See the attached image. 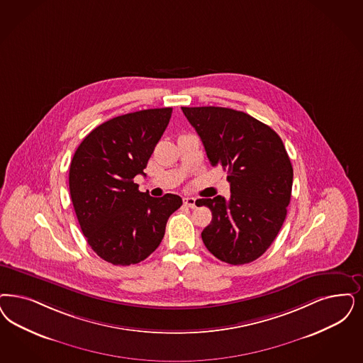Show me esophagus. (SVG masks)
I'll return each mask as SVG.
<instances>
[{"mask_svg":"<svg viewBox=\"0 0 363 363\" xmlns=\"http://www.w3.org/2000/svg\"><path fill=\"white\" fill-rule=\"evenodd\" d=\"M184 203L189 206V208H191V209H194L196 206H197V200L194 199V197H185L184 199Z\"/></svg>","mask_w":363,"mask_h":363,"instance_id":"34e87169","label":"esophagus"}]
</instances>
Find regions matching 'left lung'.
<instances>
[{
	"label": "left lung",
	"mask_w": 363,
	"mask_h": 363,
	"mask_svg": "<svg viewBox=\"0 0 363 363\" xmlns=\"http://www.w3.org/2000/svg\"><path fill=\"white\" fill-rule=\"evenodd\" d=\"M200 135L212 166L228 172L230 199H201L212 223L201 238L232 265L259 259L274 242L291 200L294 170L283 140L269 125L225 107H181Z\"/></svg>",
	"instance_id": "8db88e82"
}]
</instances>
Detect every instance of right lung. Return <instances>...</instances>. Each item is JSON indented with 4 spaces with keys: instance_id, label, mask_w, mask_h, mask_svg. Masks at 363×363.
<instances>
[{
    "instance_id": "right-lung-1",
    "label": "right lung",
    "mask_w": 363,
    "mask_h": 363,
    "mask_svg": "<svg viewBox=\"0 0 363 363\" xmlns=\"http://www.w3.org/2000/svg\"><path fill=\"white\" fill-rule=\"evenodd\" d=\"M173 110L151 108L113 118L94 128L74 154L69 191L83 235L113 265L140 263L161 244L166 223L181 205L177 194L155 199L138 190Z\"/></svg>"
}]
</instances>
